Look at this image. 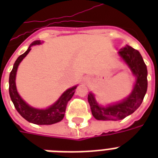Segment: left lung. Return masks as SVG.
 Returning a JSON list of instances; mask_svg holds the SVG:
<instances>
[{"label":"left lung","instance_id":"8db88e82","mask_svg":"<svg viewBox=\"0 0 158 158\" xmlns=\"http://www.w3.org/2000/svg\"><path fill=\"white\" fill-rule=\"evenodd\" d=\"M121 58L130 67L136 76V83L132 93L127 98L120 103L101 106L98 104L94 94L88 95V101L90 105L92 114L95 119L99 120H120L135 112L142 103L148 89V70L142 56L139 51L127 46L119 52Z\"/></svg>","mask_w":158,"mask_h":158}]
</instances>
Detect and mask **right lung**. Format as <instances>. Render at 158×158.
<instances>
[{"mask_svg":"<svg viewBox=\"0 0 158 158\" xmlns=\"http://www.w3.org/2000/svg\"><path fill=\"white\" fill-rule=\"evenodd\" d=\"M41 41H35L33 42L28 49L25 52L18 57L14 64L13 69L10 74V79H9V93L10 96L11 101L13 102L14 106L22 117H23L28 122L33 123L36 125H52L55 123L60 122L64 118L65 109L68 102L71 99L74 95L77 86L67 89L64 94H62L56 103L53 104L48 109L45 110H39L29 106L23 99L21 98L19 95L15 86V76L17 69L21 60L28 55L30 52L31 47L36 44H40Z\"/></svg>","mask_w":158,"mask_h":158,"instance_id":"obj_1","label":"right lung"}]
</instances>
